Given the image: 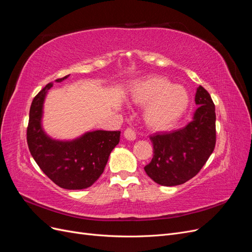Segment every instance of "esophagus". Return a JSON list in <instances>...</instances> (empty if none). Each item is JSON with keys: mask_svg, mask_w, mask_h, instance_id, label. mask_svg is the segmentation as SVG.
I'll return each instance as SVG.
<instances>
[{"mask_svg": "<svg viewBox=\"0 0 252 252\" xmlns=\"http://www.w3.org/2000/svg\"><path fill=\"white\" fill-rule=\"evenodd\" d=\"M124 136H125V139L128 141H134L136 139V134H135L133 129H131V128L126 129V130L124 131Z\"/></svg>", "mask_w": 252, "mask_h": 252, "instance_id": "34e87169", "label": "esophagus"}]
</instances>
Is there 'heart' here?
I'll list each match as a JSON object with an SVG mask.
<instances>
[{"label":"heart","mask_w":252,"mask_h":252,"mask_svg":"<svg viewBox=\"0 0 252 252\" xmlns=\"http://www.w3.org/2000/svg\"><path fill=\"white\" fill-rule=\"evenodd\" d=\"M131 102L146 108L144 123L151 130L163 131L172 127L184 116L190 104L188 90L162 75H154L136 82L130 94Z\"/></svg>","instance_id":"obj_1"}]
</instances>
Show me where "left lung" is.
<instances>
[{
	"label": "left lung",
	"mask_w": 252,
	"mask_h": 252,
	"mask_svg": "<svg viewBox=\"0 0 252 252\" xmlns=\"http://www.w3.org/2000/svg\"><path fill=\"white\" fill-rule=\"evenodd\" d=\"M192 121L183 128L150 136L154 158L144 167L162 186L184 184L199 173L216 146V108L208 91L196 89Z\"/></svg>",
	"instance_id": "obj_1"
}]
</instances>
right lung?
<instances>
[{"label":"right lung","mask_w":252,"mask_h":252,"mask_svg":"<svg viewBox=\"0 0 252 252\" xmlns=\"http://www.w3.org/2000/svg\"><path fill=\"white\" fill-rule=\"evenodd\" d=\"M69 74L62 79V82ZM49 83L37 94L30 106L27 144L42 171L61 188L79 190L90 187L103 173L112 149L120 142L121 131L94 130L71 141L51 139L42 127L43 106Z\"/></svg>","instance_id":"obj_1"}]
</instances>
